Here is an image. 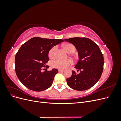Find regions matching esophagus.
<instances>
[{
  "mask_svg": "<svg viewBox=\"0 0 121 121\" xmlns=\"http://www.w3.org/2000/svg\"><path fill=\"white\" fill-rule=\"evenodd\" d=\"M58 72H64V69H58Z\"/></svg>",
  "mask_w": 121,
  "mask_h": 121,
  "instance_id": "1",
  "label": "esophagus"
}]
</instances>
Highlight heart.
Returning <instances> with one entry per match:
<instances>
[{"mask_svg":"<svg viewBox=\"0 0 121 121\" xmlns=\"http://www.w3.org/2000/svg\"><path fill=\"white\" fill-rule=\"evenodd\" d=\"M64 48L69 53H72L75 50V47L72 44H66L64 45ZM57 46H54L50 49L48 52V56L50 58H53L56 54ZM73 64V61L71 59L61 60L57 58L52 62V66L54 68H56L60 69H63L67 68Z\"/></svg>","mask_w":121,"mask_h":121,"instance_id":"1","label":"heart"}]
</instances>
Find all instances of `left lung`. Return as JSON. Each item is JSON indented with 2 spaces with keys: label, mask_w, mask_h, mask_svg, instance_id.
Returning <instances> with one entry per match:
<instances>
[{
  "label": "left lung",
  "mask_w": 121,
  "mask_h": 121,
  "mask_svg": "<svg viewBox=\"0 0 121 121\" xmlns=\"http://www.w3.org/2000/svg\"><path fill=\"white\" fill-rule=\"evenodd\" d=\"M65 41L72 43L77 50L79 61L75 68L80 71L79 74L72 71L71 77L67 79L68 85L78 91L90 88L99 80L104 69V56L100 49L87 38H70Z\"/></svg>",
  "instance_id": "left-lung-1"
}]
</instances>
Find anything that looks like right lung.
Listing matches in <instances>:
<instances>
[{"mask_svg": "<svg viewBox=\"0 0 121 121\" xmlns=\"http://www.w3.org/2000/svg\"><path fill=\"white\" fill-rule=\"evenodd\" d=\"M63 41V39L37 37L30 39L21 46L16 55L15 69L17 78L24 86L38 92L52 86L54 76L58 72L57 69L42 72V68H49L45 65L49 60L50 49Z\"/></svg>", "mask_w": 121, "mask_h": 121, "instance_id": "obj_1", "label": "right lung"}]
</instances>
